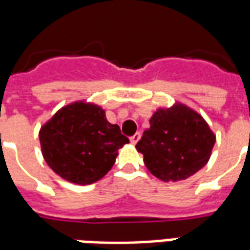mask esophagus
Returning a JSON list of instances; mask_svg holds the SVG:
<instances>
[{
    "label": "esophagus",
    "mask_w": 250,
    "mask_h": 250,
    "mask_svg": "<svg viewBox=\"0 0 250 250\" xmlns=\"http://www.w3.org/2000/svg\"><path fill=\"white\" fill-rule=\"evenodd\" d=\"M140 137H141V133H140V132L136 133V134H133L132 137H130V143H132L133 145H136V144L138 143V140H140Z\"/></svg>",
    "instance_id": "esophagus-1"
}]
</instances>
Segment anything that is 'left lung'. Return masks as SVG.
Returning <instances> with one entry per match:
<instances>
[{"label": "left lung", "mask_w": 250, "mask_h": 250, "mask_svg": "<svg viewBox=\"0 0 250 250\" xmlns=\"http://www.w3.org/2000/svg\"><path fill=\"white\" fill-rule=\"evenodd\" d=\"M150 127L136 145L154 177L176 183L190 177L207 165L216 136L192 107L176 103L158 107L149 120Z\"/></svg>", "instance_id": "left-lung-1"}]
</instances>
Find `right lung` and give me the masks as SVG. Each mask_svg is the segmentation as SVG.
<instances>
[{
	"label": "right lung",
	"mask_w": 250,
	"mask_h": 250,
	"mask_svg": "<svg viewBox=\"0 0 250 250\" xmlns=\"http://www.w3.org/2000/svg\"><path fill=\"white\" fill-rule=\"evenodd\" d=\"M38 136L50 169L77 185L101 180L116 163L118 149L129 143L120 126L107 121L103 107L85 101L61 107Z\"/></svg>",
	"instance_id": "1"
}]
</instances>
